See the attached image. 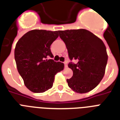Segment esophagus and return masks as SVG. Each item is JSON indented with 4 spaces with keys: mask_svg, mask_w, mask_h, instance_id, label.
I'll list each match as a JSON object with an SVG mask.
<instances>
[{
    "mask_svg": "<svg viewBox=\"0 0 120 120\" xmlns=\"http://www.w3.org/2000/svg\"><path fill=\"white\" fill-rule=\"evenodd\" d=\"M64 65H65V67H67V65H68L67 61H65V62H64Z\"/></svg>",
    "mask_w": 120,
    "mask_h": 120,
    "instance_id": "obj_1",
    "label": "esophagus"
}]
</instances>
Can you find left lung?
Returning a JSON list of instances; mask_svg holds the SVG:
<instances>
[{"instance_id": "1", "label": "left lung", "mask_w": 120, "mask_h": 120, "mask_svg": "<svg viewBox=\"0 0 120 120\" xmlns=\"http://www.w3.org/2000/svg\"><path fill=\"white\" fill-rule=\"evenodd\" d=\"M65 42L68 56L76 64L69 63L73 76L67 79L68 85L79 93L89 92L104 77L108 55L106 47L100 38L85 29L59 30Z\"/></svg>"}]
</instances>
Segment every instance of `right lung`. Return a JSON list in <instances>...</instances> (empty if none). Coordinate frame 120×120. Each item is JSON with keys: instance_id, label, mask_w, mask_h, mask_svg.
I'll use <instances>...</instances> for the list:
<instances>
[{"instance_id": "right-lung-1", "label": "right lung", "mask_w": 120, "mask_h": 120, "mask_svg": "<svg viewBox=\"0 0 120 120\" xmlns=\"http://www.w3.org/2000/svg\"><path fill=\"white\" fill-rule=\"evenodd\" d=\"M58 31L32 30L20 38L14 52L17 68L25 86L34 93H43L52 87L55 75L64 64L55 62L50 45L58 38Z\"/></svg>"}]
</instances>
